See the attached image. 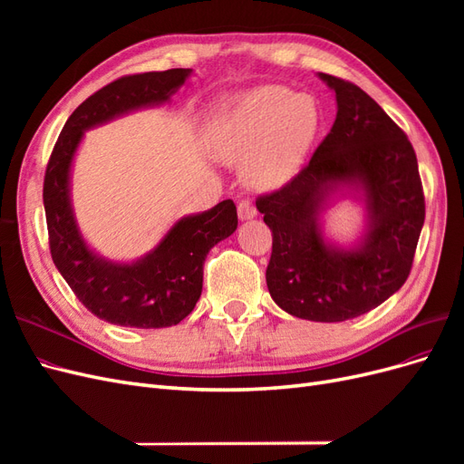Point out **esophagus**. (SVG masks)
Masks as SVG:
<instances>
[{
	"instance_id": "obj_1",
	"label": "esophagus",
	"mask_w": 464,
	"mask_h": 464,
	"mask_svg": "<svg viewBox=\"0 0 464 464\" xmlns=\"http://www.w3.org/2000/svg\"><path fill=\"white\" fill-rule=\"evenodd\" d=\"M256 215H257V208L251 201L244 199V201H240V205H237V217H240L242 220H249V218H254Z\"/></svg>"
}]
</instances>
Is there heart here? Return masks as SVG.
Listing matches in <instances>:
<instances>
[{
	"instance_id": "obj_1",
	"label": "heart",
	"mask_w": 464,
	"mask_h": 464,
	"mask_svg": "<svg viewBox=\"0 0 464 464\" xmlns=\"http://www.w3.org/2000/svg\"><path fill=\"white\" fill-rule=\"evenodd\" d=\"M319 130L310 94L261 87L224 102L208 123V145L224 162H247L256 189H275L296 174Z\"/></svg>"
}]
</instances>
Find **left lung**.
I'll return each instance as SVG.
<instances>
[{
    "instance_id": "obj_1",
    "label": "left lung",
    "mask_w": 464,
    "mask_h": 464,
    "mask_svg": "<svg viewBox=\"0 0 464 464\" xmlns=\"http://www.w3.org/2000/svg\"><path fill=\"white\" fill-rule=\"evenodd\" d=\"M336 118L312 160L286 186L257 198L273 232L266 286L294 317L336 323L368 314L409 278L426 203L416 152L383 108L354 82L319 73ZM362 193L367 232L354 248L324 240L320 215L334 191Z\"/></svg>"
}]
</instances>
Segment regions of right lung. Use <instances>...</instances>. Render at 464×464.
I'll return each instance as SVG.
<instances>
[{"label": "right lung", "instance_id": "obj_1", "mask_svg": "<svg viewBox=\"0 0 464 464\" xmlns=\"http://www.w3.org/2000/svg\"><path fill=\"white\" fill-rule=\"evenodd\" d=\"M191 69L125 75L82 102L55 141L44 176L50 254L79 302L111 325L162 329L186 319L203 290L205 257L237 228L232 199L179 218L162 242L133 263L108 261L85 244L69 198L72 162L82 133L128 111L170 101Z\"/></svg>", "mask_w": 464, "mask_h": 464}]
</instances>
